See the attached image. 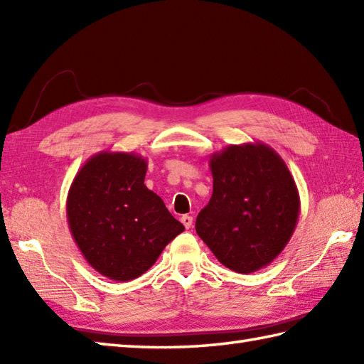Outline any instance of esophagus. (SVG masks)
I'll use <instances>...</instances> for the list:
<instances>
[{
    "label": "esophagus",
    "mask_w": 364,
    "mask_h": 364,
    "mask_svg": "<svg viewBox=\"0 0 364 364\" xmlns=\"http://www.w3.org/2000/svg\"><path fill=\"white\" fill-rule=\"evenodd\" d=\"M180 220H181L183 225L186 227L188 230L192 227V222H194V219H192L191 215H188V214H186V215H181V219H180Z\"/></svg>",
    "instance_id": "1"
}]
</instances>
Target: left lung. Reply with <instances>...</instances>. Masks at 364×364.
<instances>
[{"label":"left lung","instance_id":"obj_1","mask_svg":"<svg viewBox=\"0 0 364 364\" xmlns=\"http://www.w3.org/2000/svg\"><path fill=\"white\" fill-rule=\"evenodd\" d=\"M213 197L196 220L197 235L223 266L252 274L283 252L296 230L300 197L280 154L262 142L211 154Z\"/></svg>","mask_w":364,"mask_h":364}]
</instances>
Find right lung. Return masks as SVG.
Returning <instances> with one entry per match:
<instances>
[{"label": "right lung", "mask_w": 364, "mask_h": 364, "mask_svg": "<svg viewBox=\"0 0 364 364\" xmlns=\"http://www.w3.org/2000/svg\"><path fill=\"white\" fill-rule=\"evenodd\" d=\"M146 161L100 151L86 161L67 196L68 228L98 274L129 282L146 272L184 231L159 196L144 184Z\"/></svg>", "instance_id": "right-lung-1"}]
</instances>
